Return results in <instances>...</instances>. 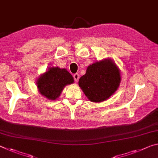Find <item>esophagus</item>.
Returning a JSON list of instances; mask_svg holds the SVG:
<instances>
[{"mask_svg":"<svg viewBox=\"0 0 158 158\" xmlns=\"http://www.w3.org/2000/svg\"><path fill=\"white\" fill-rule=\"evenodd\" d=\"M73 77H74V79L75 80V81H78L79 78V74H78V73L74 74Z\"/></svg>","mask_w":158,"mask_h":158,"instance_id":"1","label":"esophagus"}]
</instances>
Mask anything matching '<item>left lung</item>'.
<instances>
[{"label":"left lung","instance_id":"1","mask_svg":"<svg viewBox=\"0 0 158 158\" xmlns=\"http://www.w3.org/2000/svg\"><path fill=\"white\" fill-rule=\"evenodd\" d=\"M121 81V74L113 61L105 59L87 68L79 80V85L91 102H100L113 95Z\"/></svg>","mask_w":158,"mask_h":158}]
</instances>
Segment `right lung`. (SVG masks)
<instances>
[{"instance_id":"obj_1","label":"right lung","mask_w":158,"mask_h":158,"mask_svg":"<svg viewBox=\"0 0 158 158\" xmlns=\"http://www.w3.org/2000/svg\"><path fill=\"white\" fill-rule=\"evenodd\" d=\"M74 82L73 76L65 69L52 68L42 74L37 81L39 91L49 100H54L59 97L64 87Z\"/></svg>"}]
</instances>
